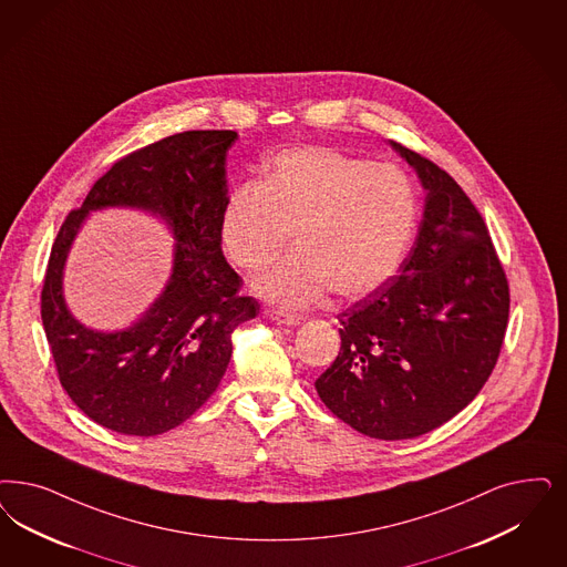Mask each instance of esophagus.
Listing matches in <instances>:
<instances>
[{
    "label": "esophagus",
    "instance_id": "34e87169",
    "mask_svg": "<svg viewBox=\"0 0 567 567\" xmlns=\"http://www.w3.org/2000/svg\"><path fill=\"white\" fill-rule=\"evenodd\" d=\"M266 316H268L272 322H276V324H287V327L299 324V320H301V316L291 312H282V310H268Z\"/></svg>",
    "mask_w": 567,
    "mask_h": 567
}]
</instances>
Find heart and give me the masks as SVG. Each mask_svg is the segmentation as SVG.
I'll return each instance as SVG.
<instances>
[{
  "label": "heart",
  "instance_id": "heart-1",
  "mask_svg": "<svg viewBox=\"0 0 567 567\" xmlns=\"http://www.w3.org/2000/svg\"><path fill=\"white\" fill-rule=\"evenodd\" d=\"M419 203L411 177L329 146L274 156L254 188L230 196L219 240L240 270H259L293 235V254L255 278L264 299L312 306L324 293L362 299L379 291L409 254Z\"/></svg>",
  "mask_w": 567,
  "mask_h": 567
}]
</instances>
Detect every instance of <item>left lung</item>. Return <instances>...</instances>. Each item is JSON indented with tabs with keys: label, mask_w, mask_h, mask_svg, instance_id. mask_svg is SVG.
I'll use <instances>...</instances> for the list:
<instances>
[{
	"label": "left lung",
	"mask_w": 567,
	"mask_h": 567,
	"mask_svg": "<svg viewBox=\"0 0 567 567\" xmlns=\"http://www.w3.org/2000/svg\"><path fill=\"white\" fill-rule=\"evenodd\" d=\"M391 146L427 190L423 221L398 276L337 316L341 350L316 391L353 430L409 440L450 421L484 388L511 297L488 226L463 188L430 158Z\"/></svg>",
	"instance_id": "8db88e82"
}]
</instances>
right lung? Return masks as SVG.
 <instances>
[{"label": "right lung", "instance_id": "add662e5", "mask_svg": "<svg viewBox=\"0 0 567 567\" xmlns=\"http://www.w3.org/2000/svg\"><path fill=\"white\" fill-rule=\"evenodd\" d=\"M233 130H193L134 151L96 179L60 226L41 289V320L60 385L106 430L151 437L190 419L217 390L233 332L259 312L221 254ZM102 206L155 210L177 236L175 272L141 322L125 332L85 330L61 299V268L84 215Z\"/></svg>", "mask_w": 567, "mask_h": 567}]
</instances>
